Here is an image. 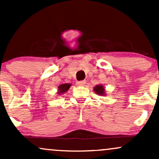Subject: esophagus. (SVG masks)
<instances>
[{
	"instance_id": "34e87169",
	"label": "esophagus",
	"mask_w": 159,
	"mask_h": 159,
	"mask_svg": "<svg viewBox=\"0 0 159 159\" xmlns=\"http://www.w3.org/2000/svg\"><path fill=\"white\" fill-rule=\"evenodd\" d=\"M86 84L85 81H78L77 83H76V84L78 86H80V87H83V86H84Z\"/></svg>"
}]
</instances>
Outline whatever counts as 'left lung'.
<instances>
[{
    "mask_svg": "<svg viewBox=\"0 0 159 159\" xmlns=\"http://www.w3.org/2000/svg\"><path fill=\"white\" fill-rule=\"evenodd\" d=\"M93 91L96 94L98 95V96H106L105 87H104L102 84H98L95 86L93 87Z\"/></svg>",
    "mask_w": 159,
    "mask_h": 159,
    "instance_id": "left-lung-1",
    "label": "left lung"
}]
</instances>
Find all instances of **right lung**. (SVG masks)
<instances>
[{
	"instance_id": "add662e5",
	"label": "right lung",
	"mask_w": 159,
	"mask_h": 159,
	"mask_svg": "<svg viewBox=\"0 0 159 159\" xmlns=\"http://www.w3.org/2000/svg\"><path fill=\"white\" fill-rule=\"evenodd\" d=\"M71 86H72V84H63L60 85L58 87V90L57 93L59 95V96H61V95L64 93L66 91H68Z\"/></svg>"
}]
</instances>
